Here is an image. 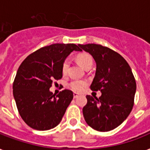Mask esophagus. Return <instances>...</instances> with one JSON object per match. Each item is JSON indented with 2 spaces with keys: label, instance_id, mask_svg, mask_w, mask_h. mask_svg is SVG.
Here are the masks:
<instances>
[{
  "label": "esophagus",
  "instance_id": "obj_1",
  "mask_svg": "<svg viewBox=\"0 0 150 150\" xmlns=\"http://www.w3.org/2000/svg\"><path fill=\"white\" fill-rule=\"evenodd\" d=\"M73 97H74V99L78 98V97H79V95H78L76 93H73Z\"/></svg>",
  "mask_w": 150,
  "mask_h": 150
}]
</instances>
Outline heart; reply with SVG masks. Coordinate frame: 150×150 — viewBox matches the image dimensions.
Wrapping results in <instances>:
<instances>
[{"mask_svg":"<svg viewBox=\"0 0 150 150\" xmlns=\"http://www.w3.org/2000/svg\"><path fill=\"white\" fill-rule=\"evenodd\" d=\"M76 60H77L78 63L85 69L91 68L93 63V60L92 56L87 53H82V54H78L76 57ZM69 67H70V61H69V59H65L62 64V68H61L63 75H66L68 72ZM87 84H88V82L85 80H75L71 82L70 87L73 91L80 93L84 89Z\"/></svg>","mask_w":150,"mask_h":150,"instance_id":"obj_1","label":"heart"}]
</instances>
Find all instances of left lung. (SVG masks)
I'll return each instance as SVG.
<instances>
[{
	"label": "left lung",
	"mask_w": 150,
	"mask_h": 150,
	"mask_svg": "<svg viewBox=\"0 0 150 150\" xmlns=\"http://www.w3.org/2000/svg\"><path fill=\"white\" fill-rule=\"evenodd\" d=\"M96 61V75L90 86L102 95H87L82 109L85 121L99 132H109L123 123L132 110L136 82L128 62L118 53L99 44H79Z\"/></svg>",
	"instance_id": "left-lung-1"
}]
</instances>
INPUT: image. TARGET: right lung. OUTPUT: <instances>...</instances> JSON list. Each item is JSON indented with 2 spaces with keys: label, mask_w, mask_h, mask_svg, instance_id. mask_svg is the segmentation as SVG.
<instances>
[{
  "label": "right lung",
  "mask_w": 150,
  "mask_h": 150,
  "mask_svg": "<svg viewBox=\"0 0 150 150\" xmlns=\"http://www.w3.org/2000/svg\"><path fill=\"white\" fill-rule=\"evenodd\" d=\"M74 43H55L29 54L18 69L13 83V96L22 120L33 129L50 130L63 117L73 99V93L64 89L55 96L50 91L54 79L62 78V64L73 51Z\"/></svg>",
  "instance_id": "right-lung-1"
}]
</instances>
